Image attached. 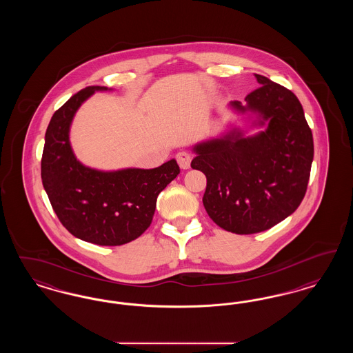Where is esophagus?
<instances>
[{"label": "esophagus", "instance_id": "34e87169", "mask_svg": "<svg viewBox=\"0 0 353 353\" xmlns=\"http://www.w3.org/2000/svg\"><path fill=\"white\" fill-rule=\"evenodd\" d=\"M177 163L180 165V168L188 169L190 167V161H192V154L189 152L181 151L176 154Z\"/></svg>", "mask_w": 353, "mask_h": 353}]
</instances>
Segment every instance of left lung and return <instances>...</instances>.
I'll return each mask as SVG.
<instances>
[{
  "label": "left lung",
  "mask_w": 353,
  "mask_h": 353,
  "mask_svg": "<svg viewBox=\"0 0 353 353\" xmlns=\"http://www.w3.org/2000/svg\"><path fill=\"white\" fill-rule=\"evenodd\" d=\"M254 75L261 87L245 103H229L246 128L234 125L196 144L190 164L206 176L202 202L209 217L235 234L265 232L291 216L305 194L314 159L301 101L283 85Z\"/></svg>",
  "instance_id": "obj_1"
}]
</instances>
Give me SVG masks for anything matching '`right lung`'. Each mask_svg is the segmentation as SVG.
Instances as JSON below:
<instances>
[{"instance_id": "add662e5", "label": "right lung", "mask_w": 353, "mask_h": 353, "mask_svg": "<svg viewBox=\"0 0 353 353\" xmlns=\"http://www.w3.org/2000/svg\"><path fill=\"white\" fill-rule=\"evenodd\" d=\"M98 91L112 88L85 87L55 111L45 134L41 176L55 214L71 234L101 246H119L148 229L159 193L180 168L174 159L152 169L101 170L81 163L70 130L77 111Z\"/></svg>"}]
</instances>
